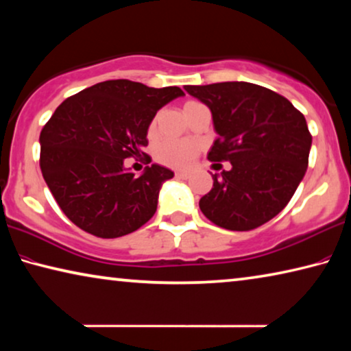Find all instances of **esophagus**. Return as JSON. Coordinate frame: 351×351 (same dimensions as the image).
I'll use <instances>...</instances> for the list:
<instances>
[{
	"label": "esophagus",
	"instance_id": "obj_1",
	"mask_svg": "<svg viewBox=\"0 0 351 351\" xmlns=\"http://www.w3.org/2000/svg\"><path fill=\"white\" fill-rule=\"evenodd\" d=\"M175 176L178 178V180H187V178L191 176V173H189V171H176Z\"/></svg>",
	"mask_w": 351,
	"mask_h": 351
}]
</instances>
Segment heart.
Segmentation results:
<instances>
[{
	"label": "heart",
	"mask_w": 351,
	"mask_h": 351,
	"mask_svg": "<svg viewBox=\"0 0 351 351\" xmlns=\"http://www.w3.org/2000/svg\"><path fill=\"white\" fill-rule=\"evenodd\" d=\"M197 106H202L197 101H189L184 104V112L189 109L197 108ZM156 131V119L149 123L148 126V134H153ZM198 153V147L195 142L187 141V138H170V141H164L159 143L158 148H156L154 158L158 162L164 164L167 167H171V169H186V167L191 165Z\"/></svg>",
	"instance_id": "1"
}]
</instances>
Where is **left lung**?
Segmentation results:
<instances>
[{
  "label": "left lung",
  "instance_id": "left-lung-1",
  "mask_svg": "<svg viewBox=\"0 0 351 351\" xmlns=\"http://www.w3.org/2000/svg\"><path fill=\"white\" fill-rule=\"evenodd\" d=\"M213 112L219 137L210 162H231L213 175L199 209L214 225L252 231L286 208L308 169L313 136L304 115L280 93L252 82L184 86Z\"/></svg>",
  "mask_w": 351,
  "mask_h": 351
}]
</instances>
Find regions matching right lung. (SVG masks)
I'll return each mask as SVG.
<instances>
[{"label":"right lung","mask_w":351,"mask_h":351,"mask_svg":"<svg viewBox=\"0 0 351 351\" xmlns=\"http://www.w3.org/2000/svg\"><path fill=\"white\" fill-rule=\"evenodd\" d=\"M184 95L130 80L98 82L58 106L40 132V170L56 203L88 234L115 239L152 219L159 189L173 171L153 164L141 176L125 159L141 158L158 110Z\"/></svg>","instance_id":"1"}]
</instances>
